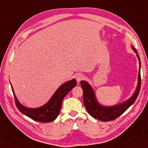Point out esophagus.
Here are the masks:
<instances>
[{
	"mask_svg": "<svg viewBox=\"0 0 148 148\" xmlns=\"http://www.w3.org/2000/svg\"><path fill=\"white\" fill-rule=\"evenodd\" d=\"M84 76L83 75H82V74H76V75H75V79H76V81H77V82H79L81 80H82L84 79Z\"/></svg>",
	"mask_w": 148,
	"mask_h": 148,
	"instance_id": "esophagus-1",
	"label": "esophagus"
}]
</instances>
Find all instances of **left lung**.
<instances>
[{
	"instance_id": "left-lung-1",
	"label": "left lung",
	"mask_w": 148,
	"mask_h": 148,
	"mask_svg": "<svg viewBox=\"0 0 148 148\" xmlns=\"http://www.w3.org/2000/svg\"><path fill=\"white\" fill-rule=\"evenodd\" d=\"M132 49L136 53V56L139 59V69L138 74V83L134 93L127 100L112 106H102L98 102L95 92L87 82L81 81L80 82L81 88L83 91V102L84 106L89 114L92 117L97 119L99 121L103 122H108L113 121V120L118 118L121 116L123 112H125L134 103L140 91V84H141V78H140V60L137 53V51L134 47H132Z\"/></svg>"
}]
</instances>
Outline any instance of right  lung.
I'll return each mask as SVG.
<instances>
[{"label":"right lung","mask_w":148,"mask_h":148,"mask_svg":"<svg viewBox=\"0 0 148 148\" xmlns=\"http://www.w3.org/2000/svg\"><path fill=\"white\" fill-rule=\"evenodd\" d=\"M76 84L77 81L75 79L65 82L57 89L45 105L36 108H26L21 104L14 95L12 86L11 85L15 99L16 105L21 112L33 121L40 122H50L56 119L59 115L64 98L72 89L75 86Z\"/></svg>","instance_id":"1"}]
</instances>
